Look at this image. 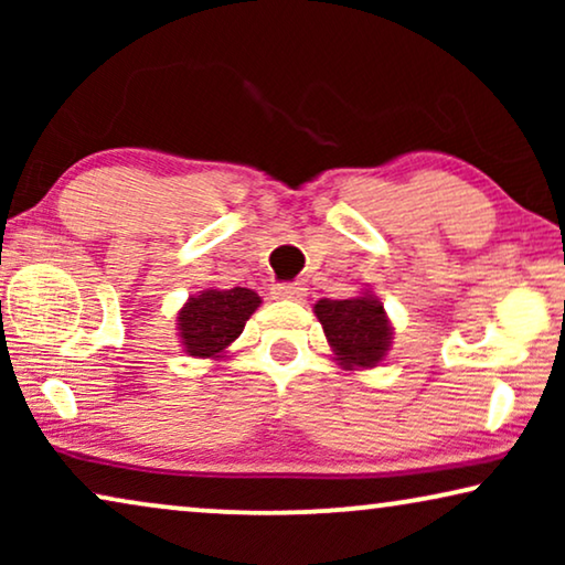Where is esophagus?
I'll use <instances>...</instances> for the list:
<instances>
[{
  "instance_id": "obj_1",
  "label": "esophagus",
  "mask_w": 565,
  "mask_h": 565,
  "mask_svg": "<svg viewBox=\"0 0 565 565\" xmlns=\"http://www.w3.org/2000/svg\"><path fill=\"white\" fill-rule=\"evenodd\" d=\"M273 298L277 300H303L306 298V288L296 282H280L273 288Z\"/></svg>"
}]
</instances>
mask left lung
I'll return each instance as SVG.
<instances>
[{"label":"left lung","mask_w":565,"mask_h":565,"mask_svg":"<svg viewBox=\"0 0 565 565\" xmlns=\"http://www.w3.org/2000/svg\"><path fill=\"white\" fill-rule=\"evenodd\" d=\"M313 313L321 321L334 360L347 370L375 367L388 354L393 327L381 298L370 290L347 300L323 298L313 306Z\"/></svg>","instance_id":"obj_1"}]
</instances>
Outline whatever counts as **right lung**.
I'll return each mask as SVG.
<instances>
[{
    "mask_svg": "<svg viewBox=\"0 0 565 565\" xmlns=\"http://www.w3.org/2000/svg\"><path fill=\"white\" fill-rule=\"evenodd\" d=\"M259 303L262 298L249 288H207L200 296L188 298L177 313V331L184 352L200 360L223 358Z\"/></svg>",
    "mask_w": 565,
    "mask_h": 565,
    "instance_id": "add662e5",
    "label": "right lung"
}]
</instances>
